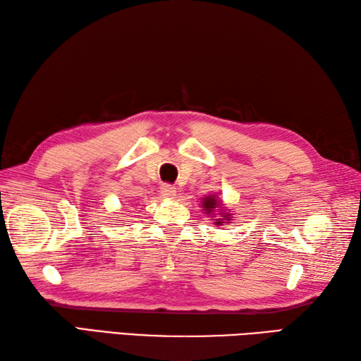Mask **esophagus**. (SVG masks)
Wrapping results in <instances>:
<instances>
[{
  "mask_svg": "<svg viewBox=\"0 0 361 361\" xmlns=\"http://www.w3.org/2000/svg\"><path fill=\"white\" fill-rule=\"evenodd\" d=\"M161 194H163V197L169 198V200H172V198H175L176 195V188L171 185H163L161 186Z\"/></svg>",
  "mask_w": 361,
  "mask_h": 361,
  "instance_id": "34e87169",
  "label": "esophagus"
}]
</instances>
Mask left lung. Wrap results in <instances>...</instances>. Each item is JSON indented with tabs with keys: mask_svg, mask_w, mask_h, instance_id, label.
Wrapping results in <instances>:
<instances>
[{
	"mask_svg": "<svg viewBox=\"0 0 361 361\" xmlns=\"http://www.w3.org/2000/svg\"><path fill=\"white\" fill-rule=\"evenodd\" d=\"M202 208L204 211V214L208 217H212L214 225L221 226L224 224H229L231 221V214H229L228 209L224 208V203L219 198L217 194H211V195H206L204 198H202ZM219 216V219H216V216Z\"/></svg>",
	"mask_w": 361,
	"mask_h": 361,
	"instance_id": "8db88e82",
	"label": "left lung"
}]
</instances>
